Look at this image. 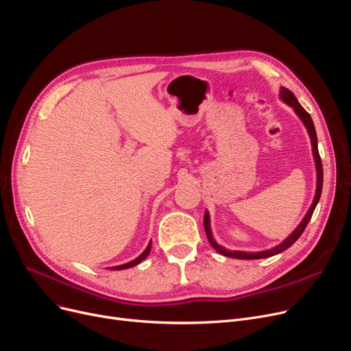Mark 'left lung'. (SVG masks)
Listing matches in <instances>:
<instances>
[{"label":"left lung","instance_id":"1","mask_svg":"<svg viewBox=\"0 0 351 351\" xmlns=\"http://www.w3.org/2000/svg\"><path fill=\"white\" fill-rule=\"evenodd\" d=\"M280 99L281 101H284L285 104H288L289 108L294 110V113L300 117V120L302 121L304 128L307 129V133L310 136V141H311V150H313V158H314V165H315V173H317V182H315V193H314V199L311 202V206L308 208L307 213L304 215L302 221L297 225L295 230L289 234L281 243L278 245L272 247L269 250H264V251H258V252H247V251H231V250H226L225 247L219 245V243L215 241L212 235V230H210V217H209V212L205 210V215H204V226H205V232L208 237V241L210 245L213 247L217 252L225 255V256H230V258H238V260H260V258H268L272 255H277L282 251H285L287 248H289L293 245V243L301 237V234L306 230L307 223L310 222L311 217H313V212L319 201V196H322V191H323V165H322V159H319L318 155V143H317V133H315V128L313 123V119L311 116L306 112V109L302 108V106L298 103L297 97L289 91L288 88L282 87L280 88Z\"/></svg>","mask_w":351,"mask_h":351}]
</instances>
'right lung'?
Returning a JSON list of instances; mask_svg holds the SVG:
<instances>
[{"instance_id":"1","label":"right lung","mask_w":351,"mask_h":351,"mask_svg":"<svg viewBox=\"0 0 351 351\" xmlns=\"http://www.w3.org/2000/svg\"><path fill=\"white\" fill-rule=\"evenodd\" d=\"M150 248H152V241L147 243V247L145 248V251L138 256V258H134L133 261H130V263H126V264H121V265H116V267H112V268H109V269H128V268H130V267H134V265H138V264H141L145 258L149 255V252H150Z\"/></svg>"}]
</instances>
